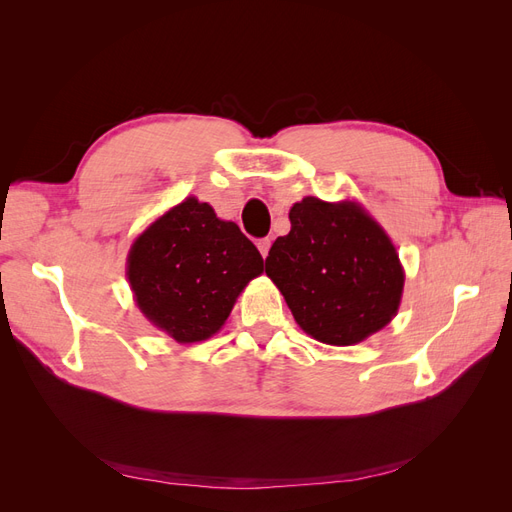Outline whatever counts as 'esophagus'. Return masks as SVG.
Listing matches in <instances>:
<instances>
[{"mask_svg":"<svg viewBox=\"0 0 512 512\" xmlns=\"http://www.w3.org/2000/svg\"><path fill=\"white\" fill-rule=\"evenodd\" d=\"M258 250H260V254H262V258H267V254H269V247H271V239L267 237V239H258Z\"/></svg>","mask_w":512,"mask_h":512,"instance_id":"obj_1","label":"esophagus"}]
</instances>
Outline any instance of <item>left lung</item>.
<instances>
[{"label": "left lung", "mask_w": 512, "mask_h": 512, "mask_svg": "<svg viewBox=\"0 0 512 512\" xmlns=\"http://www.w3.org/2000/svg\"><path fill=\"white\" fill-rule=\"evenodd\" d=\"M290 232L277 237L265 271L299 327L322 344L352 346L386 327L404 292L389 235L352 200L294 203Z\"/></svg>", "instance_id": "1"}]
</instances>
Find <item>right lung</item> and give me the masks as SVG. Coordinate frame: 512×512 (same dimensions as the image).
Returning a JSON list of instances; mask_svg holds the SVG:
<instances>
[{"label":"right lung","mask_w":512,"mask_h":512,"mask_svg":"<svg viewBox=\"0 0 512 512\" xmlns=\"http://www.w3.org/2000/svg\"><path fill=\"white\" fill-rule=\"evenodd\" d=\"M265 271L235 222L190 196L166 211L128 254V280L145 318L179 344L222 329L241 290Z\"/></svg>","instance_id":"add662e5"}]
</instances>
